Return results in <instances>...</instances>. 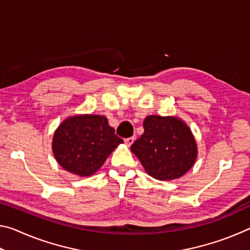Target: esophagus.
<instances>
[{"label": "esophagus", "instance_id": "34e87169", "mask_svg": "<svg viewBox=\"0 0 250 250\" xmlns=\"http://www.w3.org/2000/svg\"><path fill=\"white\" fill-rule=\"evenodd\" d=\"M133 142H134V138H128V139H125V146H130L131 145H132Z\"/></svg>", "mask_w": 250, "mask_h": 250}]
</instances>
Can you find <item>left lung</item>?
Masks as SVG:
<instances>
[{"instance_id": "obj_1", "label": "left lung", "mask_w": 250, "mask_h": 250, "mask_svg": "<svg viewBox=\"0 0 250 250\" xmlns=\"http://www.w3.org/2000/svg\"><path fill=\"white\" fill-rule=\"evenodd\" d=\"M145 133L131 146L150 176L175 180L191 170L197 158V143L189 126L177 117L147 116Z\"/></svg>"}]
</instances>
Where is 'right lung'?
Wrapping results in <instances>:
<instances>
[{"label": "right lung", "mask_w": 250, "mask_h": 250, "mask_svg": "<svg viewBox=\"0 0 250 250\" xmlns=\"http://www.w3.org/2000/svg\"><path fill=\"white\" fill-rule=\"evenodd\" d=\"M121 143L124 140L117 137L104 116L75 115L55 130L52 149L64 170L86 177L98 171Z\"/></svg>", "instance_id": "1"}]
</instances>
